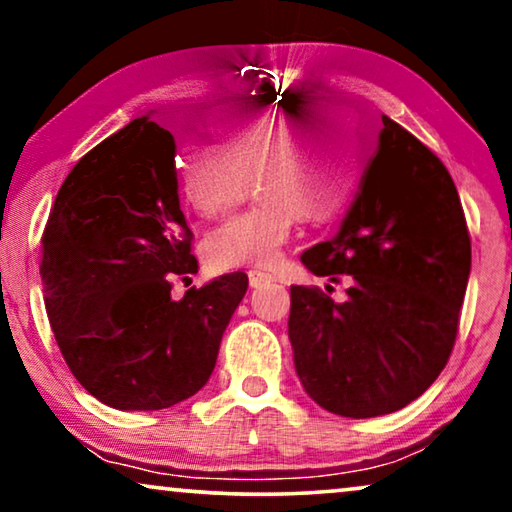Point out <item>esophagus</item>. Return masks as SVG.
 <instances>
[{
	"instance_id": "obj_1",
	"label": "esophagus",
	"mask_w": 512,
	"mask_h": 512,
	"mask_svg": "<svg viewBox=\"0 0 512 512\" xmlns=\"http://www.w3.org/2000/svg\"><path fill=\"white\" fill-rule=\"evenodd\" d=\"M275 275H272V272H265V270H249V284L254 286V289H258V286H263V284H270V282H275Z\"/></svg>"
}]
</instances>
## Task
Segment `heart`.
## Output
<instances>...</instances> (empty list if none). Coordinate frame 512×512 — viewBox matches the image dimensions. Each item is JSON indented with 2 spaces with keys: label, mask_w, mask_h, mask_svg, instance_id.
Masks as SVG:
<instances>
[{
  "label": "heart",
  "mask_w": 512,
  "mask_h": 512,
  "mask_svg": "<svg viewBox=\"0 0 512 512\" xmlns=\"http://www.w3.org/2000/svg\"><path fill=\"white\" fill-rule=\"evenodd\" d=\"M223 146L184 139L174 151L179 188L195 212L216 216L244 198L256 174L261 202L207 237L219 270L272 265L296 228L300 209L340 212L361 184L366 153L354 128L314 107H284L223 118Z\"/></svg>",
  "instance_id": "obj_1"
}]
</instances>
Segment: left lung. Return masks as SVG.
Listing matches in <instances>:
<instances>
[{
	"instance_id": "1",
	"label": "left lung",
	"mask_w": 512,
	"mask_h": 512,
	"mask_svg": "<svg viewBox=\"0 0 512 512\" xmlns=\"http://www.w3.org/2000/svg\"><path fill=\"white\" fill-rule=\"evenodd\" d=\"M300 261L349 284L345 303L317 286H291L293 363L314 403L340 417H380L436 382L471 275L464 209L436 153L382 116L340 230Z\"/></svg>"
}]
</instances>
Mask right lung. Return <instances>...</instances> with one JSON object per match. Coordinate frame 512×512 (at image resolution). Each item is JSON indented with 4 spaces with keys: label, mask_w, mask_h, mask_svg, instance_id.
I'll list each match as a JSON object with an SVG mask.
<instances>
[{
    "label": "right lung",
    "mask_w": 512,
    "mask_h": 512,
    "mask_svg": "<svg viewBox=\"0 0 512 512\" xmlns=\"http://www.w3.org/2000/svg\"><path fill=\"white\" fill-rule=\"evenodd\" d=\"M174 151L170 130L130 121L67 174L41 237L55 342L81 387L116 410L198 394L249 286L230 272L172 298V279L198 272Z\"/></svg>",
    "instance_id": "right-lung-1"
}]
</instances>
